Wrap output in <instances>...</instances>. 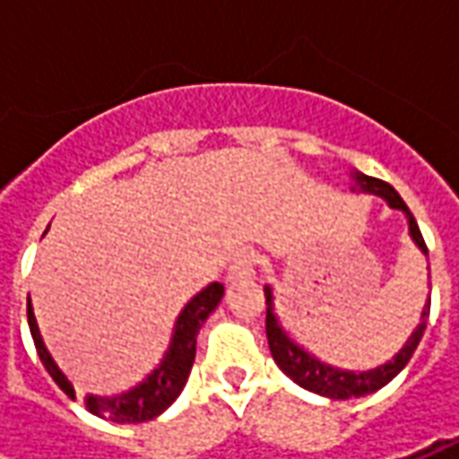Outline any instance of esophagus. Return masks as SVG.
<instances>
[{
	"instance_id": "esophagus-1",
	"label": "esophagus",
	"mask_w": 459,
	"mask_h": 459,
	"mask_svg": "<svg viewBox=\"0 0 459 459\" xmlns=\"http://www.w3.org/2000/svg\"><path fill=\"white\" fill-rule=\"evenodd\" d=\"M253 268H255V253L253 250H238L229 265V280H240L253 275Z\"/></svg>"
}]
</instances>
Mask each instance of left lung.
<instances>
[{
    "label": "left lung",
    "mask_w": 459,
    "mask_h": 459,
    "mask_svg": "<svg viewBox=\"0 0 459 459\" xmlns=\"http://www.w3.org/2000/svg\"><path fill=\"white\" fill-rule=\"evenodd\" d=\"M354 181L356 186L361 191H371V194H378L384 196L394 209H401L408 216V226H411V236L418 243V248L428 253V246H425L423 233L418 229L415 223V216L411 213V209L405 206V201L401 199V194L384 179H376V177H366L361 171H354ZM265 305H268V312H265V334H268V344H270V354L275 359V364L285 371V374L299 384L302 388L307 391H315L319 395H327V398H359V395L374 394L378 388H384L391 378H394L401 368H403L411 356L418 349V342L423 337L425 332V322L430 317V302L423 307V315H420V325L413 332V337L405 342V346L398 351L394 361L388 364L378 366L374 371H366V374H354V371H339V368H332V366L322 364L317 361L315 356L307 354L302 346H298L292 339L282 332V327L278 325V317L273 312V292L270 288H265Z\"/></svg>",
    "instance_id": "obj_1"
}]
</instances>
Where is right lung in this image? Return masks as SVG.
Instances as JSON below:
<instances>
[{
    "instance_id": "add662e5",
    "label": "right lung",
    "mask_w": 459,
    "mask_h": 459,
    "mask_svg": "<svg viewBox=\"0 0 459 459\" xmlns=\"http://www.w3.org/2000/svg\"><path fill=\"white\" fill-rule=\"evenodd\" d=\"M221 298H223V285L221 282H211L209 288L201 290L199 295L181 309L177 327H174L169 351L164 356L160 368H154V374L147 376V381H142L137 388H132L127 394L115 395V398L88 395V401H85L88 411L98 415V418L113 420V423H144V420L157 418L161 411H167L177 401V395L181 394V388L189 378L191 364H194V356H196V334H199L201 325L206 322V317L216 309ZM26 317H29V329H31V337H34L36 354L41 359L44 368L51 374V378L68 398H75L74 385L65 378L64 371L56 366L48 349L44 346V339L39 334L31 302H26Z\"/></svg>"
}]
</instances>
